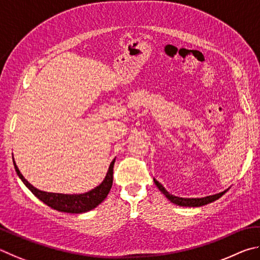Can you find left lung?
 <instances>
[{"mask_svg": "<svg viewBox=\"0 0 260 260\" xmlns=\"http://www.w3.org/2000/svg\"><path fill=\"white\" fill-rule=\"evenodd\" d=\"M154 183L157 186V188L161 190V192L166 195V198L169 200L170 202L177 204V206H180V207H202V206H206V204L211 203L213 201H216L219 198H221L222 195H224L227 190H224V192H220L218 194L215 195H209V197H204V198H200V199H185V198H179V197H175V195L170 194L168 190L163 187V186L158 183L156 179H154Z\"/></svg>", "mask_w": 260, "mask_h": 260, "instance_id": "obj_1", "label": "left lung"}]
</instances>
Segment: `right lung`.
<instances>
[{
  "mask_svg": "<svg viewBox=\"0 0 260 260\" xmlns=\"http://www.w3.org/2000/svg\"><path fill=\"white\" fill-rule=\"evenodd\" d=\"M114 162H115V158H114L111 165H109L108 171L106 174V177H105V179L103 180V183L98 185L97 187H94L93 189H91L89 192L83 194H61L43 192V190L35 188L33 185L29 184L28 181L24 178V176L20 174L19 169H18L15 160H13V165H15L17 175L19 176L22 183L26 185V187L28 188L36 198L47 204V206L54 209V210L61 212L83 213L92 210V209L99 206V204L107 198L113 184Z\"/></svg>",
  "mask_w": 260,
  "mask_h": 260,
  "instance_id": "add662e5",
  "label": "right lung"
}]
</instances>
